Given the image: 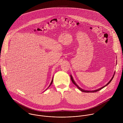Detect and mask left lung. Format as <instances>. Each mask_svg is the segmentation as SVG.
Returning <instances> with one entry per match:
<instances>
[{
	"label": "left lung",
	"instance_id": "left-lung-1",
	"mask_svg": "<svg viewBox=\"0 0 123 123\" xmlns=\"http://www.w3.org/2000/svg\"><path fill=\"white\" fill-rule=\"evenodd\" d=\"M115 73H114V75H113V77L112 78V79H111V80L108 82V83H107L106 85H105V86H103V87H102V88H99V89H96V90H92V91H88V90H84V89H82V88H80L78 86V85H77V84L75 83V82L74 81V80H73V78L72 77V76L71 75H70V79H71V81H72V83L75 85V86H76V87H77V88H78L80 91H81L82 92H87V93H89V92H97V91H99V90H101V89H102L103 88H104V87H105V86H106L107 85H108L110 83V82L112 81V80H113V78H114V75H115Z\"/></svg>",
	"mask_w": 123,
	"mask_h": 123
}]
</instances>
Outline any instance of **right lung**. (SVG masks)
Instances as JSON below:
<instances>
[{
	"mask_svg": "<svg viewBox=\"0 0 123 123\" xmlns=\"http://www.w3.org/2000/svg\"><path fill=\"white\" fill-rule=\"evenodd\" d=\"M53 80H52V82H51V84H50V85H49V87H50V86H51V84H52V83H53Z\"/></svg>",
	"mask_w": 123,
	"mask_h": 123,
	"instance_id": "add662e5",
	"label": "right lung"
}]
</instances>
